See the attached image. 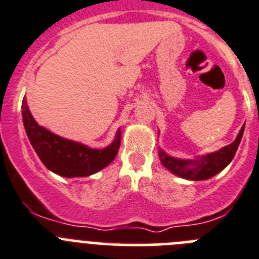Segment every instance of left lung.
<instances>
[{"mask_svg":"<svg viewBox=\"0 0 259 259\" xmlns=\"http://www.w3.org/2000/svg\"><path fill=\"white\" fill-rule=\"evenodd\" d=\"M244 127H245V124L240 129L236 139L231 144L223 147L215 152L199 156L193 160H185V158H177L173 156H169L160 148L158 150L160 161L167 170H170L171 173L183 179L205 181V179L211 178L220 171H222L232 161V158L237 151V147H239L241 138H243Z\"/></svg>","mask_w":259,"mask_h":259,"instance_id":"1","label":"left lung"}]
</instances>
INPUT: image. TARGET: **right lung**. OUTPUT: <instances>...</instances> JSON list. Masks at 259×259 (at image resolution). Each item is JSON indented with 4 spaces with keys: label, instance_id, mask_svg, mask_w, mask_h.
I'll list each match as a JSON object with an SVG mask.
<instances>
[{
    "label": "right lung",
    "instance_id": "right-lung-1",
    "mask_svg": "<svg viewBox=\"0 0 259 259\" xmlns=\"http://www.w3.org/2000/svg\"><path fill=\"white\" fill-rule=\"evenodd\" d=\"M23 124L32 147L42 164L58 176L66 178L88 177L104 169L115 160L121 143L118 129L113 142L103 150L90 148L78 142L66 139L39 126L28 108L25 98L22 104Z\"/></svg>",
    "mask_w": 259,
    "mask_h": 259
}]
</instances>
